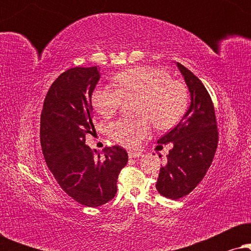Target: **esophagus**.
<instances>
[{"label": "esophagus", "instance_id": "1", "mask_svg": "<svg viewBox=\"0 0 251 251\" xmlns=\"http://www.w3.org/2000/svg\"><path fill=\"white\" fill-rule=\"evenodd\" d=\"M128 155H129L130 159H135V157L143 156V153L142 152H136V151H129Z\"/></svg>", "mask_w": 251, "mask_h": 251}]
</instances>
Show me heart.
<instances>
[{
	"mask_svg": "<svg viewBox=\"0 0 251 251\" xmlns=\"http://www.w3.org/2000/svg\"><path fill=\"white\" fill-rule=\"evenodd\" d=\"M118 89L101 87L92 95V105L104 118H111L126 100L139 99L137 114L140 120H120L108 126L111 138L120 145L136 147L151 132V123L166 130L176 126L187 108L185 85L175 81L168 72L154 67L130 68L116 75Z\"/></svg>",
	"mask_w": 251,
	"mask_h": 251,
	"instance_id": "obj_1",
	"label": "heart"
}]
</instances>
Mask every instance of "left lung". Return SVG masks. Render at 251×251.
<instances>
[{"label": "left lung", "mask_w": 251, "mask_h": 251, "mask_svg": "<svg viewBox=\"0 0 251 251\" xmlns=\"http://www.w3.org/2000/svg\"><path fill=\"white\" fill-rule=\"evenodd\" d=\"M176 65L190 91L191 104L178 125L157 140L163 145L171 143L173 149L160 168L155 185L161 195L174 200L198 186L210 167L218 143L215 108L207 89L190 70Z\"/></svg>", "instance_id": "left-lung-1"}]
</instances>
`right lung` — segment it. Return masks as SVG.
Segmentation results:
<instances>
[{"mask_svg": "<svg viewBox=\"0 0 251 251\" xmlns=\"http://www.w3.org/2000/svg\"><path fill=\"white\" fill-rule=\"evenodd\" d=\"M99 68L74 67L57 77L44 99L40 138L46 163L65 193L85 207H99L116 194L120 171L128 162L121 146L104 156L85 145L92 123V91Z\"/></svg>", "mask_w": 251, "mask_h": 251, "instance_id": "add662e5", "label": "right lung"}]
</instances>
